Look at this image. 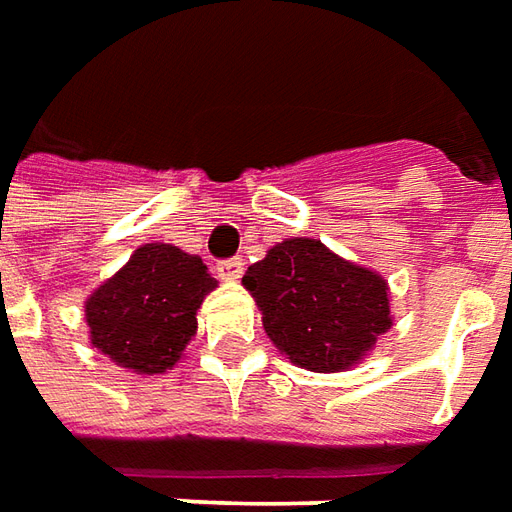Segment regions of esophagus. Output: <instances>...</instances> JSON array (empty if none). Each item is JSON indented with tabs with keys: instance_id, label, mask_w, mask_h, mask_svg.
I'll return each mask as SVG.
<instances>
[{
	"instance_id": "34e87169",
	"label": "esophagus",
	"mask_w": 512,
	"mask_h": 512,
	"mask_svg": "<svg viewBox=\"0 0 512 512\" xmlns=\"http://www.w3.org/2000/svg\"><path fill=\"white\" fill-rule=\"evenodd\" d=\"M216 273H219V279L236 281L245 273V262L242 259H222V262H216Z\"/></svg>"
}]
</instances>
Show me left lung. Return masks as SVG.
I'll return each instance as SVG.
<instances>
[{
    "mask_svg": "<svg viewBox=\"0 0 512 512\" xmlns=\"http://www.w3.org/2000/svg\"><path fill=\"white\" fill-rule=\"evenodd\" d=\"M242 284L270 341L310 372H344L392 327L386 281L315 239L279 242L250 264Z\"/></svg>",
    "mask_w": 512,
    "mask_h": 512,
    "instance_id": "left-lung-1",
    "label": "left lung"
}]
</instances>
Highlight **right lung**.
<instances>
[{
  "label": "right lung",
  "instance_id": "add662e5",
  "mask_svg": "<svg viewBox=\"0 0 512 512\" xmlns=\"http://www.w3.org/2000/svg\"><path fill=\"white\" fill-rule=\"evenodd\" d=\"M214 287L200 256L143 245L87 298L92 346L137 375H160L185 352L202 298Z\"/></svg>",
  "mask_w": 512,
  "mask_h": 512
}]
</instances>
